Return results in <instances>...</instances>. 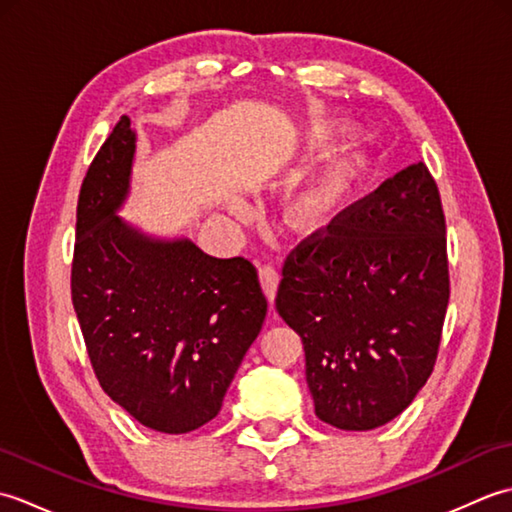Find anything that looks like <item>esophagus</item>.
Masks as SVG:
<instances>
[{"instance_id": "obj_1", "label": "esophagus", "mask_w": 512, "mask_h": 512, "mask_svg": "<svg viewBox=\"0 0 512 512\" xmlns=\"http://www.w3.org/2000/svg\"><path fill=\"white\" fill-rule=\"evenodd\" d=\"M259 279H262L264 292L268 295V299L273 301L277 295V286H279V270L275 264H262L259 266Z\"/></svg>"}]
</instances>
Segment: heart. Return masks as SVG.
I'll return each instance as SVG.
<instances>
[{"instance_id": "1", "label": "heart", "mask_w": 512, "mask_h": 512, "mask_svg": "<svg viewBox=\"0 0 512 512\" xmlns=\"http://www.w3.org/2000/svg\"><path fill=\"white\" fill-rule=\"evenodd\" d=\"M332 198H334V184L332 182L321 184V187L312 189L310 193L303 195L301 204H299V213H301L303 220L319 222L323 213L328 211Z\"/></svg>"}]
</instances>
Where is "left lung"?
<instances>
[{
	"mask_svg": "<svg viewBox=\"0 0 512 512\" xmlns=\"http://www.w3.org/2000/svg\"><path fill=\"white\" fill-rule=\"evenodd\" d=\"M277 310L306 350L319 420L369 431L405 411L438 361L451 284L438 184L416 162L290 250Z\"/></svg>",
	"mask_w": 512,
	"mask_h": 512,
	"instance_id": "obj_1",
	"label": "left lung"
}]
</instances>
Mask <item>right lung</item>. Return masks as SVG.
<instances>
[{"mask_svg":"<svg viewBox=\"0 0 512 512\" xmlns=\"http://www.w3.org/2000/svg\"><path fill=\"white\" fill-rule=\"evenodd\" d=\"M134 149L121 116L85 173L72 303L105 394L145 427L178 436L220 413L268 299L248 259L211 257L189 239L156 242L116 215Z\"/></svg>","mask_w":512,"mask_h":512,"instance_id":"1","label":"right lung"}]
</instances>
